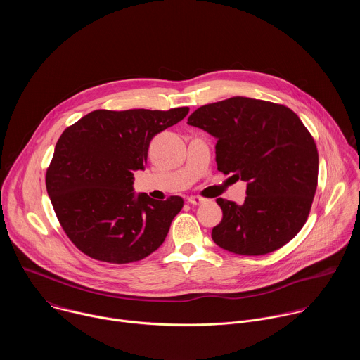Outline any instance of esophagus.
<instances>
[{"label": "esophagus", "mask_w": 360, "mask_h": 360, "mask_svg": "<svg viewBox=\"0 0 360 360\" xmlns=\"http://www.w3.org/2000/svg\"><path fill=\"white\" fill-rule=\"evenodd\" d=\"M207 200H208V199H205V198L198 196V195H191V196H188V202H189L191 205H202V203H205Z\"/></svg>", "instance_id": "34e87169"}]
</instances>
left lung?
<instances>
[{
    "instance_id": "obj_1",
    "label": "left lung",
    "mask_w": 360,
    "mask_h": 360,
    "mask_svg": "<svg viewBox=\"0 0 360 360\" xmlns=\"http://www.w3.org/2000/svg\"><path fill=\"white\" fill-rule=\"evenodd\" d=\"M188 124L217 138L218 171L248 184L242 205L218 198L214 242L238 255L271 253L304 225L318 186L316 143L285 105L233 96L193 111Z\"/></svg>"
}]
</instances>
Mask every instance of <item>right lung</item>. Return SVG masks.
<instances>
[{
	"label": "right lung",
	"mask_w": 360,
	"mask_h": 360,
	"mask_svg": "<svg viewBox=\"0 0 360 360\" xmlns=\"http://www.w3.org/2000/svg\"><path fill=\"white\" fill-rule=\"evenodd\" d=\"M188 112V107L96 110L63 132L45 185L63 229L81 252L129 264L162 245L184 199L135 193L134 172L145 168L150 139Z\"/></svg>",
	"instance_id": "right-lung-1"
}]
</instances>
